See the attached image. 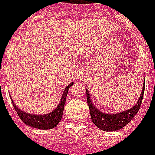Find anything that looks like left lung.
<instances>
[{"mask_svg": "<svg viewBox=\"0 0 155 155\" xmlns=\"http://www.w3.org/2000/svg\"><path fill=\"white\" fill-rule=\"evenodd\" d=\"M144 84L145 83H143L142 92L137 105L134 106L132 108H129L126 111L117 114H106L100 111L91 102V96L89 95V91L86 90V97L90 108L91 117L92 122L95 124V126H97L100 129L103 131L111 132V131H117L118 129H121L126 125H127L140 109L142 101L143 98V93H144Z\"/></svg>", "mask_w": 155, "mask_h": 155, "instance_id": "8db88e82", "label": "left lung"}]
</instances>
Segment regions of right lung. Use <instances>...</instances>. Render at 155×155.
<instances>
[{
  "label": "right lung",
  "instance_id": "right-lung-1",
  "mask_svg": "<svg viewBox=\"0 0 155 155\" xmlns=\"http://www.w3.org/2000/svg\"><path fill=\"white\" fill-rule=\"evenodd\" d=\"M74 82L70 83L63 92V96L61 99V101L58 105V107L55 108L54 111L46 114V115H32L30 113H26L22 110H20L13 103V107L15 108L17 114L18 115L19 118L26 124L32 127L38 128V129H51L54 128L61 120L63 117V112L64 108V103L66 100V96L69 91V88L73 85Z\"/></svg>",
  "mask_w": 155,
  "mask_h": 155
}]
</instances>
